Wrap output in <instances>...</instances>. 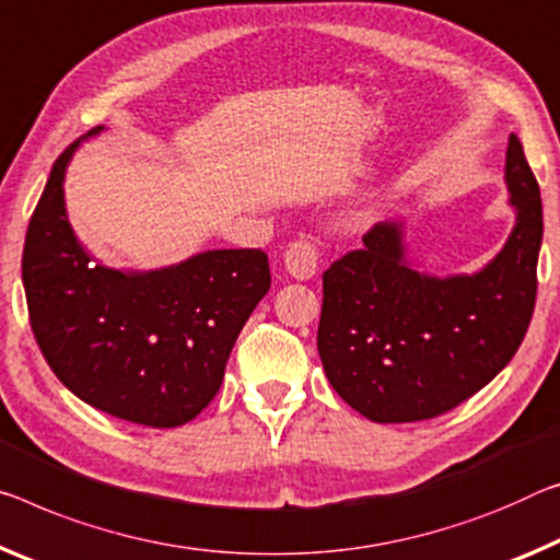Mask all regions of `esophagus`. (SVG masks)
<instances>
[{
  "label": "esophagus",
  "mask_w": 560,
  "mask_h": 560,
  "mask_svg": "<svg viewBox=\"0 0 560 560\" xmlns=\"http://www.w3.org/2000/svg\"><path fill=\"white\" fill-rule=\"evenodd\" d=\"M283 264H287V271L299 281L312 279L318 269V246L314 238L301 236L296 242H291L287 254H283Z\"/></svg>",
  "instance_id": "34e87169"
}]
</instances>
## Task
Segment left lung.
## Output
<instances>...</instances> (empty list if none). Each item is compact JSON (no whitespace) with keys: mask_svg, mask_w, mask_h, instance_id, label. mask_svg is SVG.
<instances>
[{"mask_svg":"<svg viewBox=\"0 0 560 560\" xmlns=\"http://www.w3.org/2000/svg\"><path fill=\"white\" fill-rule=\"evenodd\" d=\"M516 226L481 271L429 277L384 221L324 271L318 357L346 404L376 423L433 419L471 398L518 351L536 306L540 189L516 135L505 152Z\"/></svg>","mask_w":560,"mask_h":560,"instance_id":"8db88e82","label":"left lung"}]
</instances>
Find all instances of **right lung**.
Instances as JSON below:
<instances>
[{"instance_id": "right-lung-1", "label": "right lung", "mask_w": 560, "mask_h": 560, "mask_svg": "<svg viewBox=\"0 0 560 560\" xmlns=\"http://www.w3.org/2000/svg\"><path fill=\"white\" fill-rule=\"evenodd\" d=\"M79 144L51 166L26 229L22 281L34 339L84 404L174 429L217 396L236 336L271 287L269 259L261 248H214L154 271L92 261L65 209Z\"/></svg>"}]
</instances>
